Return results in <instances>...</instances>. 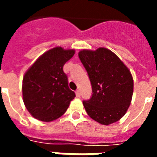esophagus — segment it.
<instances>
[{
  "mask_svg": "<svg viewBox=\"0 0 157 157\" xmlns=\"http://www.w3.org/2000/svg\"><path fill=\"white\" fill-rule=\"evenodd\" d=\"M76 95L77 98H80V97H81V92H80V90L76 91Z\"/></svg>",
  "mask_w": 157,
  "mask_h": 157,
  "instance_id": "esophagus-1",
  "label": "esophagus"
}]
</instances>
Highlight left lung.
Listing matches in <instances>:
<instances>
[{"instance_id": "left-lung-1", "label": "left lung", "mask_w": 157, "mask_h": 157, "mask_svg": "<svg viewBox=\"0 0 157 157\" xmlns=\"http://www.w3.org/2000/svg\"><path fill=\"white\" fill-rule=\"evenodd\" d=\"M80 60L87 71L93 94L83 101L87 114L107 125L124 117L131 103L134 81L128 67L106 48L81 50Z\"/></svg>"}]
</instances>
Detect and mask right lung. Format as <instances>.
<instances>
[{
	"mask_svg": "<svg viewBox=\"0 0 157 157\" xmlns=\"http://www.w3.org/2000/svg\"><path fill=\"white\" fill-rule=\"evenodd\" d=\"M74 54V50L53 48L39 57L24 74L23 103L34 118L45 122L58 119L76 97L63 71V65Z\"/></svg>",
	"mask_w": 157,
	"mask_h": 157,
	"instance_id": "obj_1",
	"label": "right lung"
}]
</instances>
